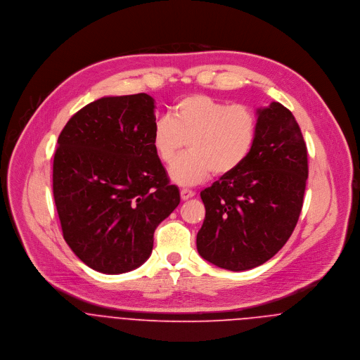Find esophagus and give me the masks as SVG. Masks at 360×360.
Returning <instances> with one entry per match:
<instances>
[{
    "label": "esophagus",
    "instance_id": "obj_1",
    "mask_svg": "<svg viewBox=\"0 0 360 360\" xmlns=\"http://www.w3.org/2000/svg\"><path fill=\"white\" fill-rule=\"evenodd\" d=\"M180 195H181V200H183V201H187V200L193 198V197L195 195V193H194L193 190H188V188H183V190L180 191Z\"/></svg>",
    "mask_w": 360,
    "mask_h": 360
}]
</instances>
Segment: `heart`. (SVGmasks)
Instances as JSON below:
<instances>
[{
	"label": "heart",
	"mask_w": 360,
	"mask_h": 360,
	"mask_svg": "<svg viewBox=\"0 0 360 360\" xmlns=\"http://www.w3.org/2000/svg\"><path fill=\"white\" fill-rule=\"evenodd\" d=\"M257 131V116L247 105L193 94L174 103L170 116L155 122L153 146L158 158L170 165L188 144V154L170 167V179L180 186H195L212 172L216 176L236 172L251 153Z\"/></svg>",
	"instance_id": "1"
}]
</instances>
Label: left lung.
Returning <instances> with one entry per match:
<instances>
[{
  "instance_id": "8db88e82",
  "label": "left lung",
  "mask_w": 360,
  "mask_h": 360,
  "mask_svg": "<svg viewBox=\"0 0 360 360\" xmlns=\"http://www.w3.org/2000/svg\"><path fill=\"white\" fill-rule=\"evenodd\" d=\"M257 115L247 160L201 191L206 213L197 250L233 271L260 266L284 247L298 223L308 180L307 144L291 110L271 103Z\"/></svg>"
}]
</instances>
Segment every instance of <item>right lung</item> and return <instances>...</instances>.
<instances>
[{
	"label": "right lung",
	"instance_id": "right-lung-1",
	"mask_svg": "<svg viewBox=\"0 0 360 360\" xmlns=\"http://www.w3.org/2000/svg\"><path fill=\"white\" fill-rule=\"evenodd\" d=\"M154 98L103 97L58 137L52 191L63 238L89 267L120 274L153 252L155 229L180 204L155 153Z\"/></svg>",
	"mask_w": 360,
	"mask_h": 360
}]
</instances>
